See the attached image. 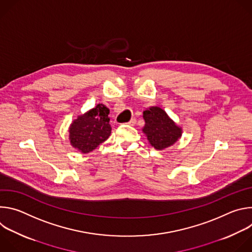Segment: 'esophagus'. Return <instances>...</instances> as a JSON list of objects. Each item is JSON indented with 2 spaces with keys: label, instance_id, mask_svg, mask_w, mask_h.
Here are the masks:
<instances>
[{
  "label": "esophagus",
  "instance_id": "obj_1",
  "mask_svg": "<svg viewBox=\"0 0 252 252\" xmlns=\"http://www.w3.org/2000/svg\"><path fill=\"white\" fill-rule=\"evenodd\" d=\"M135 123H136V120H135V119H131V120L127 123V125H128V126H134Z\"/></svg>",
  "mask_w": 252,
  "mask_h": 252
}]
</instances>
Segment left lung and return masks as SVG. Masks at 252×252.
<instances>
[{"instance_id": "8db88e82", "label": "left lung", "mask_w": 252, "mask_h": 252, "mask_svg": "<svg viewBox=\"0 0 252 252\" xmlns=\"http://www.w3.org/2000/svg\"><path fill=\"white\" fill-rule=\"evenodd\" d=\"M142 117L146 122L142 131L156 150L167 149L182 137L183 128L177 126L161 107L150 106L143 111Z\"/></svg>"}]
</instances>
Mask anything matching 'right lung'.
I'll list each match as a JSON object with an SVG mask.
<instances>
[{
  "mask_svg": "<svg viewBox=\"0 0 252 252\" xmlns=\"http://www.w3.org/2000/svg\"><path fill=\"white\" fill-rule=\"evenodd\" d=\"M109 114L110 110L98 103L94 109L78 116L68 127L70 146L82 154H89L96 149L111 135Z\"/></svg>",
  "mask_w": 252,
  "mask_h": 252,
  "instance_id": "1",
  "label": "right lung"
}]
</instances>
